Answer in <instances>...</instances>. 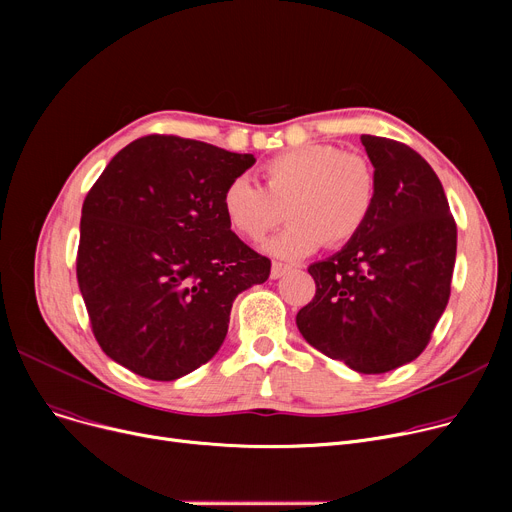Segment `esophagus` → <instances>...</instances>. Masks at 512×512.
I'll list each match as a JSON object with an SVG mask.
<instances>
[{"label":"esophagus","mask_w":512,"mask_h":512,"mask_svg":"<svg viewBox=\"0 0 512 512\" xmlns=\"http://www.w3.org/2000/svg\"><path fill=\"white\" fill-rule=\"evenodd\" d=\"M292 270V265H288V263H280V261H274L272 263V278L274 280H278V278H282L284 274H288Z\"/></svg>","instance_id":"34e87169"}]
</instances>
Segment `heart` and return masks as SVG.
Segmentation results:
<instances>
[{"label": "heart", "mask_w": 512, "mask_h": 512, "mask_svg": "<svg viewBox=\"0 0 512 512\" xmlns=\"http://www.w3.org/2000/svg\"><path fill=\"white\" fill-rule=\"evenodd\" d=\"M263 188L247 176L232 178L220 205L232 232L259 242L286 209L290 224L265 249L276 257H305L321 242L344 247L369 222L378 201V176L363 153L334 145H303L261 166Z\"/></svg>", "instance_id": "obj_1"}]
</instances>
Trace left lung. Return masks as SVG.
I'll use <instances>...</instances> for the list:
<instances>
[{
	"mask_svg": "<svg viewBox=\"0 0 512 512\" xmlns=\"http://www.w3.org/2000/svg\"><path fill=\"white\" fill-rule=\"evenodd\" d=\"M378 201L342 251L309 265L315 297L297 313L303 338L359 373L417 359L442 317L456 224L436 172L409 145L363 134Z\"/></svg>",
	"mask_w": 512,
	"mask_h": 512,
	"instance_id": "left-lung-1",
	"label": "left lung"
}]
</instances>
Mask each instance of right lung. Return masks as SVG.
Here are the masks:
<instances>
[{"instance_id":"right-lung-1","label":"right lung","mask_w":512,"mask_h":512,"mask_svg":"<svg viewBox=\"0 0 512 512\" xmlns=\"http://www.w3.org/2000/svg\"><path fill=\"white\" fill-rule=\"evenodd\" d=\"M255 164L174 134H149L107 164L83 203L76 278L101 351L155 382L207 363L242 290L272 261L228 226L224 186Z\"/></svg>"}]
</instances>
